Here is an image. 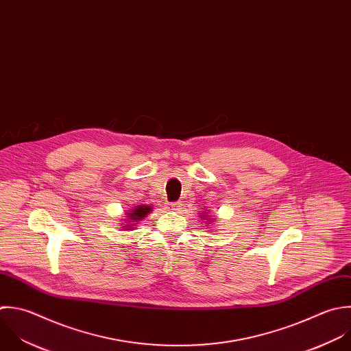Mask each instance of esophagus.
Here are the masks:
<instances>
[{"mask_svg":"<svg viewBox=\"0 0 351 351\" xmlns=\"http://www.w3.org/2000/svg\"><path fill=\"white\" fill-rule=\"evenodd\" d=\"M168 205H169V208H171L172 210H179L180 206H182L180 202H171V204H168Z\"/></svg>","mask_w":351,"mask_h":351,"instance_id":"1","label":"esophagus"}]
</instances>
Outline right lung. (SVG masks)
Masks as SVG:
<instances>
[{"mask_svg":"<svg viewBox=\"0 0 351 351\" xmlns=\"http://www.w3.org/2000/svg\"><path fill=\"white\" fill-rule=\"evenodd\" d=\"M150 210H152V206H145V205L136 206V209H134L131 213H128V217H130L131 220H134V221H139V220H142L143 217H146ZM131 220H128V221L132 223Z\"/></svg>","mask_w":351,"mask_h":351,"instance_id":"1","label":"right lung"}]
</instances>
